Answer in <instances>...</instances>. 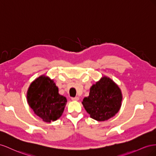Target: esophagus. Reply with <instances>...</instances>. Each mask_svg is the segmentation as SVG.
<instances>
[{
	"label": "esophagus",
	"mask_w": 156,
	"mask_h": 156,
	"mask_svg": "<svg viewBox=\"0 0 156 156\" xmlns=\"http://www.w3.org/2000/svg\"><path fill=\"white\" fill-rule=\"evenodd\" d=\"M73 101H78L79 100V97H73L72 98Z\"/></svg>",
	"instance_id": "1"
}]
</instances>
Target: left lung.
Here are the masks:
<instances>
[{"instance_id": "obj_1", "label": "left lung", "mask_w": 156, "mask_h": 156, "mask_svg": "<svg viewBox=\"0 0 156 156\" xmlns=\"http://www.w3.org/2000/svg\"><path fill=\"white\" fill-rule=\"evenodd\" d=\"M122 99L119 86L112 79L104 76L92 85L89 96L84 97L82 103L91 118L103 122L119 112Z\"/></svg>"}]
</instances>
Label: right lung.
Here are the masks:
<instances>
[{
    "label": "right lung",
    "instance_id": "1",
    "mask_svg": "<svg viewBox=\"0 0 156 156\" xmlns=\"http://www.w3.org/2000/svg\"><path fill=\"white\" fill-rule=\"evenodd\" d=\"M27 99L34 113L47 123L56 121L61 116L67 102L66 97L59 93L53 80L45 75L31 82Z\"/></svg>",
    "mask_w": 156,
    "mask_h": 156
}]
</instances>
